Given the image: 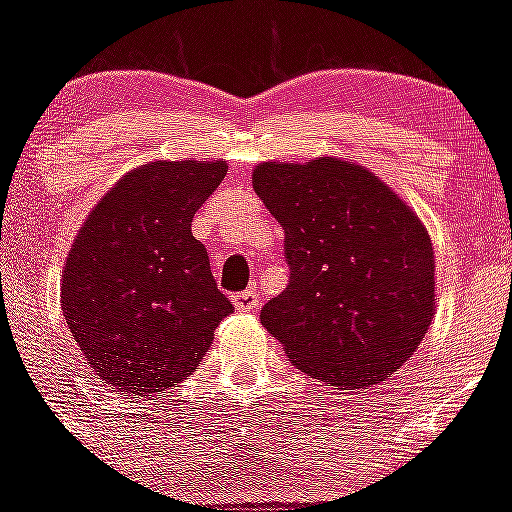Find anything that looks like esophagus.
<instances>
[{"label":"esophagus","instance_id":"1","mask_svg":"<svg viewBox=\"0 0 512 512\" xmlns=\"http://www.w3.org/2000/svg\"><path fill=\"white\" fill-rule=\"evenodd\" d=\"M233 305L238 312H253L259 307V295L253 289H246V292H238L233 295Z\"/></svg>","mask_w":512,"mask_h":512}]
</instances>
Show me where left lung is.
Here are the masks:
<instances>
[{
	"mask_svg": "<svg viewBox=\"0 0 512 512\" xmlns=\"http://www.w3.org/2000/svg\"><path fill=\"white\" fill-rule=\"evenodd\" d=\"M253 189L284 228L289 284L261 325L307 377L364 390L395 374L436 315V259L420 217L354 161H264Z\"/></svg>",
	"mask_w": 512,
	"mask_h": 512,
	"instance_id": "obj_1",
	"label": "left lung"
}]
</instances>
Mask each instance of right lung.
Segmentation results:
<instances>
[{"label": "right lung", "mask_w": 512, "mask_h": 512, "mask_svg": "<svg viewBox=\"0 0 512 512\" xmlns=\"http://www.w3.org/2000/svg\"><path fill=\"white\" fill-rule=\"evenodd\" d=\"M225 161H151L92 207L63 264V318L84 361L122 395H153L200 366L233 312L217 289L194 212Z\"/></svg>", "instance_id": "right-lung-1"}]
</instances>
